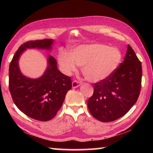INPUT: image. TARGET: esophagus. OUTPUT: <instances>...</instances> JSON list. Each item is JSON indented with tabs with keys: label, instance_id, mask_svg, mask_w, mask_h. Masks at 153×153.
<instances>
[{
	"label": "esophagus",
	"instance_id": "34e87169",
	"mask_svg": "<svg viewBox=\"0 0 153 153\" xmlns=\"http://www.w3.org/2000/svg\"><path fill=\"white\" fill-rule=\"evenodd\" d=\"M81 84H82V83L79 82V81L74 80L72 82V87L73 88H77V87H78L79 86L81 85Z\"/></svg>",
	"mask_w": 153,
	"mask_h": 153
}]
</instances>
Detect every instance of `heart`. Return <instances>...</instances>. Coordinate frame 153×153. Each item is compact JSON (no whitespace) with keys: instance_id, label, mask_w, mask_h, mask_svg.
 Returning a JSON list of instances; mask_svg holds the SVG:
<instances>
[{"instance_id":"obj_1","label":"heart","mask_w":153,"mask_h":153,"mask_svg":"<svg viewBox=\"0 0 153 153\" xmlns=\"http://www.w3.org/2000/svg\"><path fill=\"white\" fill-rule=\"evenodd\" d=\"M122 53L117 48L95 43L75 48L71 54L62 52L58 56L62 69L67 74L83 68V74L91 82H99L114 72L122 60Z\"/></svg>"}]
</instances>
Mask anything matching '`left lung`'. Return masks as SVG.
Here are the masks:
<instances>
[{
	"mask_svg": "<svg viewBox=\"0 0 153 153\" xmlns=\"http://www.w3.org/2000/svg\"><path fill=\"white\" fill-rule=\"evenodd\" d=\"M142 67L130 45L123 62L111 76L94 84L93 95L87 101L91 115L102 122L124 116L137 102L141 91Z\"/></svg>",
	"mask_w": 153,
	"mask_h": 153,
	"instance_id": "1",
	"label": "left lung"
}]
</instances>
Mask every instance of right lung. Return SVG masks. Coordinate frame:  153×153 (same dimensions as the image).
Returning <instances> with one entry per match:
<instances>
[{
    "mask_svg": "<svg viewBox=\"0 0 153 153\" xmlns=\"http://www.w3.org/2000/svg\"><path fill=\"white\" fill-rule=\"evenodd\" d=\"M53 40L29 41L16 52L9 66V89L16 106L25 115L39 121H48L56 116L67 92L71 89V77L57 69L56 60L49 56L48 67L39 78L23 76L18 66L19 56L27 48L49 50Z\"/></svg>",
    "mask_w": 153,
    "mask_h": 153,
    "instance_id": "obj_1",
    "label": "right lung"
}]
</instances>
